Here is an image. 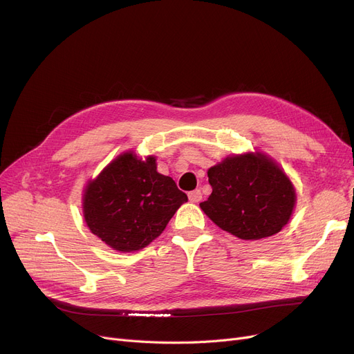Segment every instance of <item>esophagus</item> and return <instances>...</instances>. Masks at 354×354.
Wrapping results in <instances>:
<instances>
[{
	"label": "esophagus",
	"instance_id": "1",
	"mask_svg": "<svg viewBox=\"0 0 354 354\" xmlns=\"http://www.w3.org/2000/svg\"><path fill=\"white\" fill-rule=\"evenodd\" d=\"M188 196H189V201H191V202H199V201L202 199V194H201L199 189H195V191L189 192Z\"/></svg>",
	"mask_w": 354,
	"mask_h": 354
}]
</instances>
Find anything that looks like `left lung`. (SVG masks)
<instances>
[{"instance_id": "left-lung-1", "label": "left lung", "mask_w": 354, "mask_h": 354, "mask_svg": "<svg viewBox=\"0 0 354 354\" xmlns=\"http://www.w3.org/2000/svg\"><path fill=\"white\" fill-rule=\"evenodd\" d=\"M212 194L201 209L221 228L241 239H261L288 222L295 191L274 160L263 153L228 156L209 167Z\"/></svg>"}]
</instances>
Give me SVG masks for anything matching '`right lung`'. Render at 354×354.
<instances>
[{"instance_id":"right-lung-1","label":"right lung","mask_w":354,"mask_h":354,"mask_svg":"<svg viewBox=\"0 0 354 354\" xmlns=\"http://www.w3.org/2000/svg\"><path fill=\"white\" fill-rule=\"evenodd\" d=\"M188 201L172 178L156 171L155 156L126 152L87 183L83 214L90 231L120 252L145 248Z\"/></svg>"}]
</instances>
